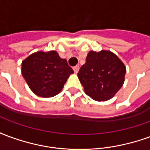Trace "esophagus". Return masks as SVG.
I'll use <instances>...</instances> for the list:
<instances>
[{
  "label": "esophagus",
  "instance_id": "34e87169",
  "mask_svg": "<svg viewBox=\"0 0 150 150\" xmlns=\"http://www.w3.org/2000/svg\"><path fill=\"white\" fill-rule=\"evenodd\" d=\"M73 70H74L75 73H78L79 70V66H75V67H73Z\"/></svg>",
  "mask_w": 150,
  "mask_h": 150
}]
</instances>
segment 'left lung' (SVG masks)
Returning <instances> with one entry per match:
<instances>
[{
  "mask_svg": "<svg viewBox=\"0 0 150 150\" xmlns=\"http://www.w3.org/2000/svg\"><path fill=\"white\" fill-rule=\"evenodd\" d=\"M126 68L114 53L91 50L78 78L86 94L96 101H106L116 94L124 84Z\"/></svg>",
  "mask_w": 150,
  "mask_h": 150,
  "instance_id": "8db88e82",
  "label": "left lung"
}]
</instances>
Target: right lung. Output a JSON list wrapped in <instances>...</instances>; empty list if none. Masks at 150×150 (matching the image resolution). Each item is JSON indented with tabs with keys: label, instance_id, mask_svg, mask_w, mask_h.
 <instances>
[{
	"label": "right lung",
	"instance_id": "add662e5",
	"mask_svg": "<svg viewBox=\"0 0 150 150\" xmlns=\"http://www.w3.org/2000/svg\"><path fill=\"white\" fill-rule=\"evenodd\" d=\"M74 71L57 51H37L21 62V74L34 94L43 98L53 97L62 91Z\"/></svg>",
	"mask_w": 150,
	"mask_h": 150
}]
</instances>
